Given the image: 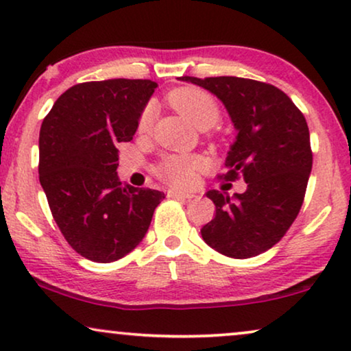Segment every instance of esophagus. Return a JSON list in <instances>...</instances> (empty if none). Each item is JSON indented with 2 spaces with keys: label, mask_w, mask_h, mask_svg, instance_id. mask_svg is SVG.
<instances>
[{
  "label": "esophagus",
  "mask_w": 351,
  "mask_h": 351,
  "mask_svg": "<svg viewBox=\"0 0 351 351\" xmlns=\"http://www.w3.org/2000/svg\"><path fill=\"white\" fill-rule=\"evenodd\" d=\"M169 198H182V199H191L195 198V193H189V191H180V190H169L167 191Z\"/></svg>",
  "instance_id": "esophagus-1"
}]
</instances>
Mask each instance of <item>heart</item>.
Returning a JSON list of instances; mask_svg holds the SVG:
<instances>
[{"label": "heart", "mask_w": 351, "mask_h": 351, "mask_svg": "<svg viewBox=\"0 0 351 351\" xmlns=\"http://www.w3.org/2000/svg\"><path fill=\"white\" fill-rule=\"evenodd\" d=\"M169 104L195 126L209 128L219 119V107L215 100L204 90L196 88H182L169 94ZM153 108L143 110L138 128L141 131L150 128ZM203 166V158L198 155H169L156 166V174L167 184L189 186L195 182L196 172Z\"/></svg>", "instance_id": "b5f03b06"}]
</instances>
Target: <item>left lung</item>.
I'll return each mask as SVG.
<instances>
[{
    "instance_id": "obj_1",
    "label": "left lung",
    "mask_w": 351,
    "mask_h": 351,
    "mask_svg": "<svg viewBox=\"0 0 351 351\" xmlns=\"http://www.w3.org/2000/svg\"><path fill=\"white\" fill-rule=\"evenodd\" d=\"M214 94L225 105L237 138L225 158V180L241 174L244 193L209 190L215 217L201 237L215 251L249 258L275 246L304 203L313 155L305 117L287 95L261 81L217 76L177 78Z\"/></svg>"
}]
</instances>
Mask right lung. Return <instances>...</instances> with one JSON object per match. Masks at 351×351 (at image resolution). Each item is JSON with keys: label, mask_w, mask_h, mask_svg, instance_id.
Wrapping results in <instances>:
<instances>
[{"label": "right lung", "mask_w": 351, "mask_h": 351, "mask_svg": "<svg viewBox=\"0 0 351 351\" xmlns=\"http://www.w3.org/2000/svg\"><path fill=\"white\" fill-rule=\"evenodd\" d=\"M158 84L105 80L65 90L43 119L40 184L52 217L80 256L118 261L136 249L165 193L119 182L121 142L132 141Z\"/></svg>", "instance_id": "right-lung-1"}]
</instances>
